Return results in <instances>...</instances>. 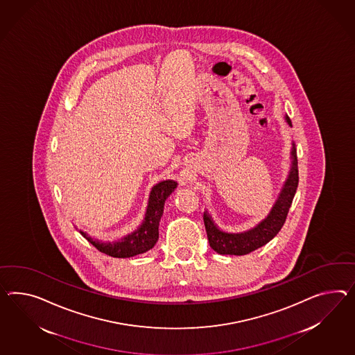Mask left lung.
<instances>
[{"label": "left lung", "mask_w": 355, "mask_h": 355, "mask_svg": "<svg viewBox=\"0 0 355 355\" xmlns=\"http://www.w3.org/2000/svg\"><path fill=\"white\" fill-rule=\"evenodd\" d=\"M288 125H291V119L286 117ZM299 185V170H297V158H296V149H292V168L284 188L275 202L273 209L270 211L269 216L260 223L257 227L239 234H229L218 230L212 223L209 215L203 214V223L207 232V238L211 248L220 254H247L254 250L266 245L272 241L274 236L279 233L283 224L287 218L288 211L291 207L292 200Z\"/></svg>", "instance_id": "8db88e82"}]
</instances>
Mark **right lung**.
I'll list each match as a JSON object with an SVG mask.
<instances>
[{
    "label": "right lung",
    "mask_w": 355,
    "mask_h": 355,
    "mask_svg": "<svg viewBox=\"0 0 355 355\" xmlns=\"http://www.w3.org/2000/svg\"><path fill=\"white\" fill-rule=\"evenodd\" d=\"M175 188H176V182L173 180H166L157 184L150 191L149 205L146 209V220L143 225L132 234L125 236L121 242L105 243V242L92 239L90 236H86L83 232L80 233L96 250L112 257L122 259V257H131V256L144 254L150 248H153L158 241V225H159L161 216L164 214V200L173 193Z\"/></svg>",
    "instance_id": "1"
}]
</instances>
